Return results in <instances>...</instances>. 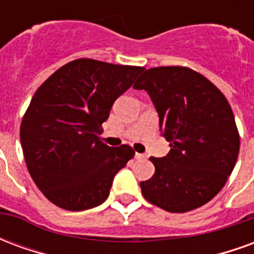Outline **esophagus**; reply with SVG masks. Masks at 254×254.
Segmentation results:
<instances>
[{"label":"esophagus","mask_w":254,"mask_h":254,"mask_svg":"<svg viewBox=\"0 0 254 254\" xmlns=\"http://www.w3.org/2000/svg\"><path fill=\"white\" fill-rule=\"evenodd\" d=\"M134 159L144 160V159H145V155H144V154H137V152H136V154H134Z\"/></svg>","instance_id":"1"}]
</instances>
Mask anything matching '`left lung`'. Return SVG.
<instances>
[{
  "instance_id": "1",
  "label": "left lung",
  "mask_w": 254,
  "mask_h": 254,
  "mask_svg": "<svg viewBox=\"0 0 254 254\" xmlns=\"http://www.w3.org/2000/svg\"><path fill=\"white\" fill-rule=\"evenodd\" d=\"M134 89L147 91L170 143L163 158H149L155 174L140 182L151 204L169 212L201 207L222 190L240 152V134L224 95L184 66L147 69Z\"/></svg>"
}]
</instances>
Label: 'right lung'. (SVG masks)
Instances as JSON below:
<instances>
[{
    "label": "right lung",
    "mask_w": 254,
    "mask_h": 254,
    "mask_svg": "<svg viewBox=\"0 0 254 254\" xmlns=\"http://www.w3.org/2000/svg\"><path fill=\"white\" fill-rule=\"evenodd\" d=\"M141 70L80 58L53 73L32 96L20 141L32 180L53 204L84 211L109 197L134 151L102 143L100 127Z\"/></svg>",
    "instance_id": "1"
}]
</instances>
